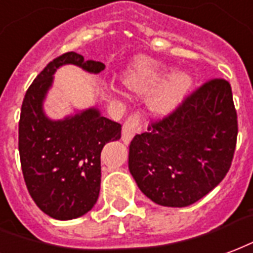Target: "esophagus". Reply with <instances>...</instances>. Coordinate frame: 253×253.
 Listing matches in <instances>:
<instances>
[{"instance_id": "1", "label": "esophagus", "mask_w": 253, "mask_h": 253, "mask_svg": "<svg viewBox=\"0 0 253 253\" xmlns=\"http://www.w3.org/2000/svg\"><path fill=\"white\" fill-rule=\"evenodd\" d=\"M140 126V116L139 114H132L128 120L125 121L123 126V133H121V140L124 144H129L130 140L133 139V136L139 132Z\"/></svg>"}]
</instances>
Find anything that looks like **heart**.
<instances>
[{
    "label": "heart",
    "mask_w": 253,
    "mask_h": 253,
    "mask_svg": "<svg viewBox=\"0 0 253 253\" xmlns=\"http://www.w3.org/2000/svg\"><path fill=\"white\" fill-rule=\"evenodd\" d=\"M128 90L147 95L148 108L156 116H169L179 108L193 87V78L186 71H175L148 58H137L124 77Z\"/></svg>",
    "instance_id": "heart-1"
}]
</instances>
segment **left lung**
I'll use <instances>...</instances> for the list:
<instances>
[{
  "label": "left lung",
  "mask_w": 253,
  "mask_h": 253,
  "mask_svg": "<svg viewBox=\"0 0 253 253\" xmlns=\"http://www.w3.org/2000/svg\"><path fill=\"white\" fill-rule=\"evenodd\" d=\"M129 145V171L155 204L185 208L214 189L229 171L237 139L230 84L211 79Z\"/></svg>",
  "instance_id": "8db88e82"
}]
</instances>
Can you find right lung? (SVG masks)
I'll list each match as a JSON object with an SVG mask.
<instances>
[{
    "label": "right lung",
    "instance_id": "obj_1",
    "mask_svg": "<svg viewBox=\"0 0 253 253\" xmlns=\"http://www.w3.org/2000/svg\"><path fill=\"white\" fill-rule=\"evenodd\" d=\"M66 64L90 74L105 68L77 52L53 59L27 90L18 123V151L29 194L42 211L63 221L93 209L101 185V151L121 137V125L104 117L97 106L60 120L45 114L44 101L53 75Z\"/></svg>",
    "mask_w": 253,
    "mask_h": 253
}]
</instances>
